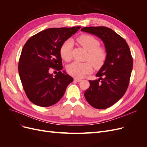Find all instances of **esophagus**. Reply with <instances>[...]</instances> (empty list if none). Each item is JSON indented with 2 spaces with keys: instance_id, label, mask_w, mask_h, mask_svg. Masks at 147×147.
Instances as JSON below:
<instances>
[{
  "instance_id": "1",
  "label": "esophagus",
  "mask_w": 147,
  "mask_h": 147,
  "mask_svg": "<svg viewBox=\"0 0 147 147\" xmlns=\"http://www.w3.org/2000/svg\"><path fill=\"white\" fill-rule=\"evenodd\" d=\"M74 80L76 82H80L81 81V79L80 78H75Z\"/></svg>"
}]
</instances>
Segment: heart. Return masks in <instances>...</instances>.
I'll return each instance as SVG.
<instances>
[{"label":"heart","instance_id":"1","mask_svg":"<svg viewBox=\"0 0 147 147\" xmlns=\"http://www.w3.org/2000/svg\"><path fill=\"white\" fill-rule=\"evenodd\" d=\"M77 41L88 51L86 60L88 61L84 63L75 61L67 66V70L72 76L82 78L92 72V64L96 69L102 66L107 57V51L104 47L100 46L98 40L91 35H82L77 38ZM72 47L73 43L70 40H67L61 46L60 55L65 61H70L72 59Z\"/></svg>","mask_w":147,"mask_h":147}]
</instances>
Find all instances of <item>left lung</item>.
Instances as JSON below:
<instances>
[{"instance_id": "1", "label": "left lung", "mask_w": 147, "mask_h": 147, "mask_svg": "<svg viewBox=\"0 0 147 147\" xmlns=\"http://www.w3.org/2000/svg\"><path fill=\"white\" fill-rule=\"evenodd\" d=\"M82 31L101 38L107 51L106 61L96 74L99 79L89 81L90 88L84 92L93 107L107 109L121 98L129 84L133 65L130 49L125 40L109 28L87 27Z\"/></svg>"}]
</instances>
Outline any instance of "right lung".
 I'll list each match as a JSON object with an SVG mask.
<instances>
[{
  "label": "right lung",
  "instance_id": "obj_1",
  "mask_svg": "<svg viewBox=\"0 0 147 147\" xmlns=\"http://www.w3.org/2000/svg\"><path fill=\"white\" fill-rule=\"evenodd\" d=\"M80 26L50 28L31 37L24 45L19 59L18 71L26 96L35 105L50 107L64 94L73 78L62 72L60 48ZM51 68L59 72L53 77Z\"/></svg>",
  "mask_w": 147,
  "mask_h": 147
}]
</instances>
